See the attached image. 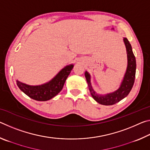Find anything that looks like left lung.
Returning <instances> with one entry per match:
<instances>
[{
    "mask_svg": "<svg viewBox=\"0 0 150 150\" xmlns=\"http://www.w3.org/2000/svg\"><path fill=\"white\" fill-rule=\"evenodd\" d=\"M123 40L126 49L128 65H127L126 71L123 79L117 90L112 93L105 94V95H100V94L96 93L92 87L91 82V75L87 71H85V76L87 81L91 95L94 99L100 105L108 106L115 105V104L118 103L119 101L122 100L123 98L128 96L134 85L136 69V58L132 52L131 44L128 39L126 38H124Z\"/></svg>",
    "mask_w": 150,
    "mask_h": 150,
    "instance_id": "1",
    "label": "left lung"
}]
</instances>
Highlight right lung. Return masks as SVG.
I'll return each mask as SVG.
<instances>
[{
	"instance_id": "right-lung-1",
	"label": "right lung",
	"mask_w": 150,
	"mask_h": 150,
	"mask_svg": "<svg viewBox=\"0 0 150 150\" xmlns=\"http://www.w3.org/2000/svg\"><path fill=\"white\" fill-rule=\"evenodd\" d=\"M73 66V64L66 65L52 80L42 85H30L18 80H16V84L22 92L32 99L38 101L49 100L62 90Z\"/></svg>"
}]
</instances>
